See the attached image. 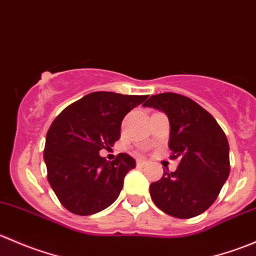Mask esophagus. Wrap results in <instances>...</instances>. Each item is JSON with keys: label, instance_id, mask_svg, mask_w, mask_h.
<instances>
[{"label": "esophagus", "instance_id": "obj_1", "mask_svg": "<svg viewBox=\"0 0 256 256\" xmlns=\"http://www.w3.org/2000/svg\"><path fill=\"white\" fill-rule=\"evenodd\" d=\"M136 164H138V167H144L146 166V161H144V160H138V161H136Z\"/></svg>", "mask_w": 256, "mask_h": 256}]
</instances>
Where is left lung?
I'll return each instance as SVG.
<instances>
[{
    "label": "left lung",
    "mask_w": 256,
    "mask_h": 256,
    "mask_svg": "<svg viewBox=\"0 0 256 256\" xmlns=\"http://www.w3.org/2000/svg\"><path fill=\"white\" fill-rule=\"evenodd\" d=\"M144 106L164 112L170 120L168 147L174 172H164L150 184L152 200L174 218L200 216L214 203L230 172L229 144L216 118L184 95H152Z\"/></svg>",
    "instance_id": "8db88e82"
}]
</instances>
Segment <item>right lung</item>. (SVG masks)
I'll list each match as a JSON object with an SVG mask.
<instances>
[{
  "instance_id": "add662e5",
  "label": "right lung",
  "mask_w": 256,
  "mask_h": 256,
  "mask_svg": "<svg viewBox=\"0 0 256 256\" xmlns=\"http://www.w3.org/2000/svg\"><path fill=\"white\" fill-rule=\"evenodd\" d=\"M147 96L94 92L54 118L43 154L48 182L64 208L90 216L115 202L124 178L136 162L128 154L106 161L99 151L110 148L120 138L126 114Z\"/></svg>"
}]
</instances>
